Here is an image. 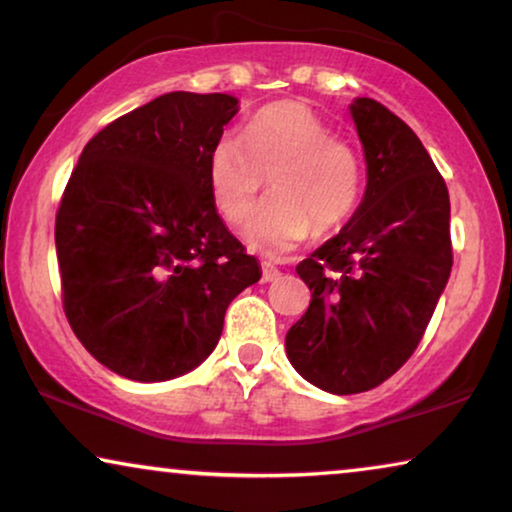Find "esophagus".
<instances>
[{
    "instance_id": "34e87169",
    "label": "esophagus",
    "mask_w": 512,
    "mask_h": 512,
    "mask_svg": "<svg viewBox=\"0 0 512 512\" xmlns=\"http://www.w3.org/2000/svg\"><path fill=\"white\" fill-rule=\"evenodd\" d=\"M261 270H263V282H277L279 277H282V272H279V268H275L272 263H261Z\"/></svg>"
}]
</instances>
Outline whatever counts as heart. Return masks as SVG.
<instances>
[{
	"label": "heart",
	"mask_w": 512,
	"mask_h": 512,
	"mask_svg": "<svg viewBox=\"0 0 512 512\" xmlns=\"http://www.w3.org/2000/svg\"><path fill=\"white\" fill-rule=\"evenodd\" d=\"M265 179L272 198L258 209L244 240L279 256L314 233L345 226L363 193V163L345 139L303 102L279 100L258 109L242 137L223 135L207 156V186L216 212L244 226Z\"/></svg>",
	"instance_id": "1"
}]
</instances>
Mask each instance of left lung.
<instances>
[{"instance_id":"left-lung-1","label":"left lung","mask_w":512,"mask_h":512,"mask_svg":"<svg viewBox=\"0 0 512 512\" xmlns=\"http://www.w3.org/2000/svg\"><path fill=\"white\" fill-rule=\"evenodd\" d=\"M349 109L366 193L347 226L298 263L312 300L286 333L291 366L338 396L375 389L410 359L452 270L450 195L424 144L370 97Z\"/></svg>"}]
</instances>
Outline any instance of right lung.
<instances>
[{
    "instance_id": "add662e5",
    "label": "right lung",
    "mask_w": 512,
    "mask_h": 512,
    "mask_svg": "<svg viewBox=\"0 0 512 512\" xmlns=\"http://www.w3.org/2000/svg\"><path fill=\"white\" fill-rule=\"evenodd\" d=\"M237 114L226 93L160 95L90 139L55 216L62 307L102 366L163 382L200 366L237 293L261 279L207 186Z\"/></svg>"
}]
</instances>
